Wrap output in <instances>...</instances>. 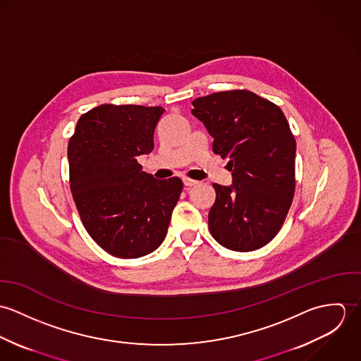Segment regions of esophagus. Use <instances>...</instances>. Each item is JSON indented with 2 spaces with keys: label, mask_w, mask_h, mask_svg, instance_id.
Masks as SVG:
<instances>
[{
  "label": "esophagus",
  "mask_w": 361,
  "mask_h": 361,
  "mask_svg": "<svg viewBox=\"0 0 361 361\" xmlns=\"http://www.w3.org/2000/svg\"><path fill=\"white\" fill-rule=\"evenodd\" d=\"M197 182L196 180H193V179H189V178H183V185L185 186H188V188H192V186H195Z\"/></svg>",
  "instance_id": "34e87169"
}]
</instances>
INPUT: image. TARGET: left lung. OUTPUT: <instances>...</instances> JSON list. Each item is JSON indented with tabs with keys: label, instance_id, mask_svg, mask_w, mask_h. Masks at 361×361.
Listing matches in <instances>:
<instances>
[{
	"label": "left lung",
	"instance_id": "obj_1",
	"mask_svg": "<svg viewBox=\"0 0 361 361\" xmlns=\"http://www.w3.org/2000/svg\"><path fill=\"white\" fill-rule=\"evenodd\" d=\"M192 114L214 137L212 150L229 158L232 185L214 183L208 212L212 238L226 249L252 252L279 232L295 195L296 140L278 105L249 90L212 93Z\"/></svg>",
	"mask_w": 361,
	"mask_h": 361
}]
</instances>
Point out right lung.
Here are the masks:
<instances>
[{
	"label": "right lung",
	"mask_w": 361,
	"mask_h": 361,
	"mask_svg": "<svg viewBox=\"0 0 361 361\" xmlns=\"http://www.w3.org/2000/svg\"><path fill=\"white\" fill-rule=\"evenodd\" d=\"M162 106L103 104L83 114L68 145L71 192L93 240L119 258L146 256L164 242L182 193L179 178L158 180L137 157L154 149Z\"/></svg>",
	"instance_id": "obj_1"
}]
</instances>
